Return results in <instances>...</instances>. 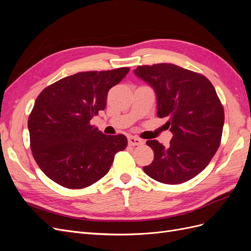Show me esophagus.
Wrapping results in <instances>:
<instances>
[{
  "label": "esophagus",
  "mask_w": 251,
  "mask_h": 251,
  "mask_svg": "<svg viewBox=\"0 0 251 251\" xmlns=\"http://www.w3.org/2000/svg\"><path fill=\"white\" fill-rule=\"evenodd\" d=\"M128 144L133 147L141 146V144H143V140H141L140 138H137V137H134V136H130V137H128Z\"/></svg>",
  "instance_id": "1"
}]
</instances>
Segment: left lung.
I'll return each instance as SVG.
<instances>
[{
    "label": "left lung",
    "instance_id": "obj_1",
    "mask_svg": "<svg viewBox=\"0 0 251 251\" xmlns=\"http://www.w3.org/2000/svg\"><path fill=\"white\" fill-rule=\"evenodd\" d=\"M134 74L154 89L157 116L169 117L173 133L168 147L147 141L155 156L144 173L165 184L196 177L208 165L222 137L224 110L214 86L203 75L174 64L139 66Z\"/></svg>",
    "mask_w": 251,
    "mask_h": 251
}]
</instances>
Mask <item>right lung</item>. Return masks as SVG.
Instances as JSON below:
<instances>
[{"label":"right lung","mask_w":251,"mask_h":251,"mask_svg":"<svg viewBox=\"0 0 251 251\" xmlns=\"http://www.w3.org/2000/svg\"><path fill=\"white\" fill-rule=\"evenodd\" d=\"M128 68L79 72L52 83L37 96L28 119L30 148L43 173L57 184L83 188L108 174L125 135H104L90 125L107 104L109 90Z\"/></svg>","instance_id":"obj_1"}]
</instances>
